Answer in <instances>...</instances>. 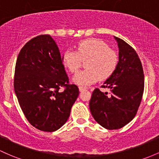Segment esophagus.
<instances>
[{
	"instance_id": "esophagus-1",
	"label": "esophagus",
	"mask_w": 159,
	"mask_h": 159,
	"mask_svg": "<svg viewBox=\"0 0 159 159\" xmlns=\"http://www.w3.org/2000/svg\"><path fill=\"white\" fill-rule=\"evenodd\" d=\"M79 89H80V92H83V91H85V90H86V89L84 88V87L80 86Z\"/></svg>"
}]
</instances>
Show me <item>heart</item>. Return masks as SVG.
<instances>
[{
	"label": "heart",
	"instance_id": "heart-1",
	"mask_svg": "<svg viewBox=\"0 0 159 159\" xmlns=\"http://www.w3.org/2000/svg\"><path fill=\"white\" fill-rule=\"evenodd\" d=\"M63 65L70 73H76L86 61V69L73 76V81L80 86H89L98 80L110 77L117 69L118 54L98 39H86L76 45V52L66 50L61 55Z\"/></svg>",
	"mask_w": 159,
	"mask_h": 159
}]
</instances>
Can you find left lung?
<instances>
[{
  "label": "left lung",
  "instance_id": "8db88e82",
  "mask_svg": "<svg viewBox=\"0 0 159 159\" xmlns=\"http://www.w3.org/2000/svg\"><path fill=\"white\" fill-rule=\"evenodd\" d=\"M118 43L119 63L102 88H96L89 102L92 115L107 129H117L130 122L137 113L144 92V73L137 53L129 44L114 37Z\"/></svg>",
  "mask_w": 159,
  "mask_h": 159
}]
</instances>
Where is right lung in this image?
I'll list each match as a JSON object with an SVG mask.
<instances>
[{"instance_id": "add662e5", "label": "right lung", "mask_w": 159, "mask_h": 159, "mask_svg": "<svg viewBox=\"0 0 159 159\" xmlns=\"http://www.w3.org/2000/svg\"><path fill=\"white\" fill-rule=\"evenodd\" d=\"M13 86L25 118L44 132H54L65 124L79 95L77 86L69 83L58 47L49 35L32 39L21 49Z\"/></svg>"}]
</instances>
